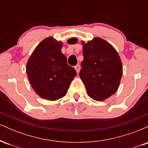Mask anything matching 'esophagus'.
I'll return each mask as SVG.
<instances>
[{
	"label": "esophagus",
	"mask_w": 148,
	"mask_h": 148,
	"mask_svg": "<svg viewBox=\"0 0 148 148\" xmlns=\"http://www.w3.org/2000/svg\"><path fill=\"white\" fill-rule=\"evenodd\" d=\"M74 68H75L76 72L79 73L80 71V64H77V65H76L75 67H74Z\"/></svg>",
	"instance_id": "1"
}]
</instances>
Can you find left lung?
Returning a JSON list of instances; mask_svg holds the SVG:
<instances>
[{
  "instance_id": "1",
  "label": "left lung",
  "mask_w": 148,
  "mask_h": 148,
  "mask_svg": "<svg viewBox=\"0 0 148 148\" xmlns=\"http://www.w3.org/2000/svg\"><path fill=\"white\" fill-rule=\"evenodd\" d=\"M82 45L80 78L92 99L103 101L118 89L123 76L121 60L113 46L100 37Z\"/></svg>"
}]
</instances>
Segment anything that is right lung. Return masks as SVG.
Here are the masks:
<instances>
[{"instance_id":"right-lung-1","label":"right lung","mask_w":148,"mask_h":148,"mask_svg":"<svg viewBox=\"0 0 148 148\" xmlns=\"http://www.w3.org/2000/svg\"><path fill=\"white\" fill-rule=\"evenodd\" d=\"M62 43L51 37L37 45L28 59L26 73L30 84L40 97L50 101L67 94L76 70L67 64L61 52Z\"/></svg>"}]
</instances>
